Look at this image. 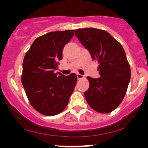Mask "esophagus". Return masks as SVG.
<instances>
[{"mask_svg":"<svg viewBox=\"0 0 148 148\" xmlns=\"http://www.w3.org/2000/svg\"><path fill=\"white\" fill-rule=\"evenodd\" d=\"M77 79H83V78H84V77L82 75H81V74H77Z\"/></svg>","mask_w":148,"mask_h":148,"instance_id":"1","label":"esophagus"}]
</instances>
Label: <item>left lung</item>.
<instances>
[{"label": "left lung", "instance_id": "left-lung-1", "mask_svg": "<svg viewBox=\"0 0 148 148\" xmlns=\"http://www.w3.org/2000/svg\"><path fill=\"white\" fill-rule=\"evenodd\" d=\"M81 44L98 62L100 77H88L90 87L84 96L98 112L108 113L122 102L131 79L130 66L123 46L108 32L96 28L75 32Z\"/></svg>", "mask_w": 148, "mask_h": 148}]
</instances>
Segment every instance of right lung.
<instances>
[{
  "label": "right lung",
  "mask_w": 148,
  "mask_h": 148,
  "mask_svg": "<svg viewBox=\"0 0 148 148\" xmlns=\"http://www.w3.org/2000/svg\"><path fill=\"white\" fill-rule=\"evenodd\" d=\"M74 30L51 32L36 38L23 62L22 84L30 104L46 116L61 112L67 106L75 87L77 75L54 73L62 58L64 46Z\"/></svg>",
  "instance_id": "add662e5"
}]
</instances>
